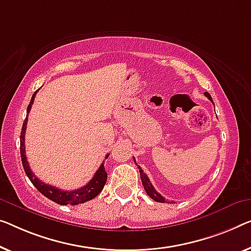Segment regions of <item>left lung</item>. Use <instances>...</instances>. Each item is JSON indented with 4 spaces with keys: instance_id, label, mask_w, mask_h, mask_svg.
I'll return each mask as SVG.
<instances>
[{
    "instance_id": "left-lung-1",
    "label": "left lung",
    "mask_w": 251,
    "mask_h": 251,
    "mask_svg": "<svg viewBox=\"0 0 251 251\" xmlns=\"http://www.w3.org/2000/svg\"><path fill=\"white\" fill-rule=\"evenodd\" d=\"M205 96L207 97V98L211 100V101L213 102V99H212V97H211V95H209L208 92H205L204 93ZM134 161H135V159H134ZM135 164L137 166V163H136V161H135ZM137 168H138V170H140V174H141V180H142V184H143V187H144V189H145V192H147V194L148 195L152 198L153 201H159V203H166V198H164L161 194H159L158 192H156V190L154 189V187L152 186V184H151V181H150V179L148 178V176L144 174V171H143V169H142V168L140 167V166H137Z\"/></svg>"
}]
</instances>
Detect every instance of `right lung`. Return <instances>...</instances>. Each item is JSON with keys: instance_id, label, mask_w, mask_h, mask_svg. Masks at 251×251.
Masks as SVG:
<instances>
[{"instance_id": "right-lung-1", "label": "right lung", "mask_w": 251, "mask_h": 251, "mask_svg": "<svg viewBox=\"0 0 251 251\" xmlns=\"http://www.w3.org/2000/svg\"><path fill=\"white\" fill-rule=\"evenodd\" d=\"M37 92H38V90L33 93L32 98L30 100V103L28 104V108H27L28 114L30 113V109H31V106L33 103V100H35ZM27 123H28V116L27 118L25 119L24 125H22L21 136H20V153H21L22 166H24L25 173L28 176L30 181L32 182V185L35 186L44 196H46L47 198H50V201H53L55 203L61 204V205H69V204L77 205V204L85 203V201L92 200V198L98 196L99 194L101 193L103 186L107 181V173L106 170H104V166H103L104 163H102L101 166L99 167V169L97 170V173L95 174V176H93V178L88 182L87 185L75 190H70V192H67V190L58 189L56 188V187L47 185L42 180H39V179L32 174V171L29 167V163L27 161V156H25V128H27ZM108 156H109V154L106 155V159Z\"/></svg>"}]
</instances>
